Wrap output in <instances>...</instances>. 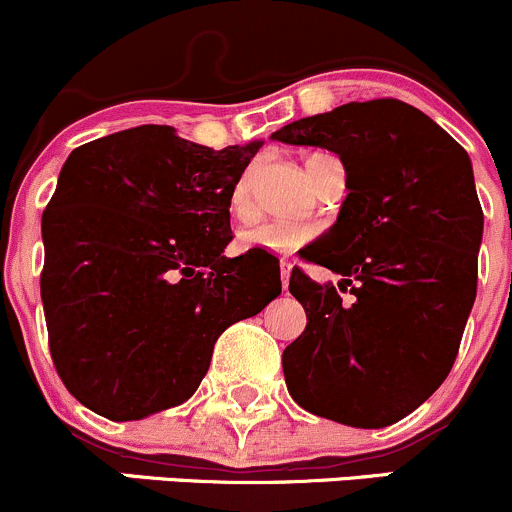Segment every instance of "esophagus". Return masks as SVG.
Returning a JSON list of instances; mask_svg holds the SVG:
<instances>
[{
    "mask_svg": "<svg viewBox=\"0 0 512 512\" xmlns=\"http://www.w3.org/2000/svg\"><path fill=\"white\" fill-rule=\"evenodd\" d=\"M289 272H292V262L282 260L280 262V280H282V287H285V289L289 285Z\"/></svg>",
    "mask_w": 512,
    "mask_h": 512,
    "instance_id": "1",
    "label": "esophagus"
}]
</instances>
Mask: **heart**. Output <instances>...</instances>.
<instances>
[{
  "label": "heart",
  "instance_id": "heart-1",
  "mask_svg": "<svg viewBox=\"0 0 512 512\" xmlns=\"http://www.w3.org/2000/svg\"><path fill=\"white\" fill-rule=\"evenodd\" d=\"M337 160L329 153H312L304 158V170H307L309 180L317 188L322 183V175L327 163ZM250 205V175L237 180L235 190H232V210L242 215ZM319 235V227L312 223H287V220H265L252 227H245L237 237V245L242 250H265L270 255H289V252L299 250V247L309 245L314 237Z\"/></svg>",
  "mask_w": 512,
  "mask_h": 512
}]
</instances>
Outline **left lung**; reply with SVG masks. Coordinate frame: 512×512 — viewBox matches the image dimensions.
Here are the masks:
<instances>
[{"instance_id":"obj_1","label":"left lung","mask_w":512,"mask_h":512,"mask_svg":"<svg viewBox=\"0 0 512 512\" xmlns=\"http://www.w3.org/2000/svg\"><path fill=\"white\" fill-rule=\"evenodd\" d=\"M337 153L349 195L302 260L342 275L339 292L294 267L307 327L282 354L289 396L309 414L384 428L451 371L478 285L483 235L468 153L396 98L344 103L272 133Z\"/></svg>"}]
</instances>
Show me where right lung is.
<instances>
[{"label":"right lung","instance_id":"right-lung-1","mask_svg":"<svg viewBox=\"0 0 512 512\" xmlns=\"http://www.w3.org/2000/svg\"><path fill=\"white\" fill-rule=\"evenodd\" d=\"M257 148L213 151L148 123L64 163L41 218V302L56 374L86 409L133 421L183 404L220 334L282 292L265 255L223 257Z\"/></svg>","mask_w":512,"mask_h":512}]
</instances>
